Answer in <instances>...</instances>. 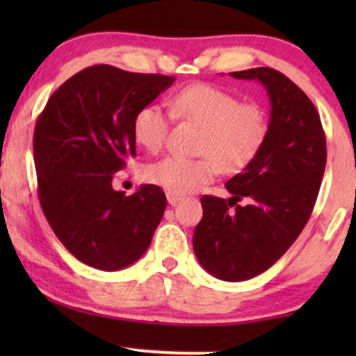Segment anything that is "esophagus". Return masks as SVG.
Masks as SVG:
<instances>
[{
  "label": "esophagus",
  "mask_w": 356,
  "mask_h": 356,
  "mask_svg": "<svg viewBox=\"0 0 356 356\" xmlns=\"http://www.w3.org/2000/svg\"><path fill=\"white\" fill-rule=\"evenodd\" d=\"M181 197H183V196H179V194H177V193H172V191H168V193H167L168 204H172V206H175V204L181 201Z\"/></svg>",
  "instance_id": "1"
}]
</instances>
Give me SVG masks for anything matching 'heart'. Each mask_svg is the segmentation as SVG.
<instances>
[{"label": "heart", "instance_id": "1", "mask_svg": "<svg viewBox=\"0 0 356 356\" xmlns=\"http://www.w3.org/2000/svg\"><path fill=\"white\" fill-rule=\"evenodd\" d=\"M173 115L201 133L197 159L167 157L145 168V179L167 191L183 194L211 183L217 170L235 175L245 170L264 147L270 131L267 111L257 104L211 84H193L173 95ZM134 138L149 152H159L168 134V116L159 105H145L134 116Z\"/></svg>", "mask_w": 356, "mask_h": 356}]
</instances>
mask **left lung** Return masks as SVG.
Returning a JSON list of instances; mask_svg holds the SVG:
<instances>
[{
	"mask_svg": "<svg viewBox=\"0 0 356 356\" xmlns=\"http://www.w3.org/2000/svg\"><path fill=\"white\" fill-rule=\"evenodd\" d=\"M256 79L270 100V131L257 157L227 181L228 199L202 196L193 236L197 261L217 279L243 282L274 266L300 236L325 170L318 110L295 82L272 67L230 72ZM241 198L247 204H237Z\"/></svg>",
	"mask_w": 356,
	"mask_h": 356,
	"instance_id": "obj_1",
	"label": "left lung"
}]
</instances>
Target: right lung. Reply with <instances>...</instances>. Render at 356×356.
Segmentation results:
<instances>
[{"mask_svg": "<svg viewBox=\"0 0 356 356\" xmlns=\"http://www.w3.org/2000/svg\"><path fill=\"white\" fill-rule=\"evenodd\" d=\"M173 76L110 65L86 67L58 87L33 131L38 199L67 251L99 270H120L147 251L167 197L155 184L131 196L111 186L136 155L134 116Z\"/></svg>", "mask_w": 356, "mask_h": 356, "instance_id": "right-lung-1", "label": "right lung"}]
</instances>
